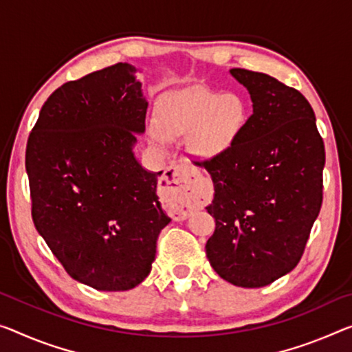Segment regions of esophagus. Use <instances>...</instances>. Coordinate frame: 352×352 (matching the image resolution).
<instances>
[{
  "mask_svg": "<svg viewBox=\"0 0 352 352\" xmlns=\"http://www.w3.org/2000/svg\"><path fill=\"white\" fill-rule=\"evenodd\" d=\"M164 192L176 201L181 215L199 209L209 198V187L201 175L190 165H171L160 179Z\"/></svg>",
  "mask_w": 352,
  "mask_h": 352,
  "instance_id": "obj_1",
  "label": "esophagus"
}]
</instances>
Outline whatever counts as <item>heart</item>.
I'll return each instance as SVG.
<instances>
[{
	"instance_id": "heart-1",
	"label": "heart",
	"mask_w": 352,
	"mask_h": 352,
	"mask_svg": "<svg viewBox=\"0 0 352 352\" xmlns=\"http://www.w3.org/2000/svg\"><path fill=\"white\" fill-rule=\"evenodd\" d=\"M250 107L237 93L197 89L162 102L157 129L151 132L154 143L166 138H187V149L198 160H212L231 151L244 133Z\"/></svg>"
}]
</instances>
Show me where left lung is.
<instances>
[{
  "instance_id": "1",
  "label": "left lung",
  "mask_w": 352,
  "mask_h": 352,
  "mask_svg": "<svg viewBox=\"0 0 352 352\" xmlns=\"http://www.w3.org/2000/svg\"><path fill=\"white\" fill-rule=\"evenodd\" d=\"M253 115L228 153L203 162L214 184L206 255L221 278L259 288L299 263L322 203L324 143L311 105L267 74L231 69Z\"/></svg>"
}]
</instances>
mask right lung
I'll list each match as a JSON object with an SVG mask.
<instances>
[{"instance_id":"1","label":"right lung","mask_w":352,"mask_h":352,"mask_svg":"<svg viewBox=\"0 0 352 352\" xmlns=\"http://www.w3.org/2000/svg\"><path fill=\"white\" fill-rule=\"evenodd\" d=\"M129 63L64 83L41 108L26 144L32 221L77 282L127 291L148 277L171 219L157 176L135 155L148 100Z\"/></svg>"}]
</instances>
